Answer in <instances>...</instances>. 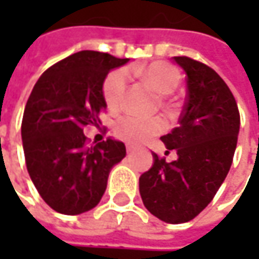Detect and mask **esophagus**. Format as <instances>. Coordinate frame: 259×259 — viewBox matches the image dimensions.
<instances>
[{
  "instance_id": "1",
  "label": "esophagus",
  "mask_w": 259,
  "mask_h": 259,
  "mask_svg": "<svg viewBox=\"0 0 259 259\" xmlns=\"http://www.w3.org/2000/svg\"><path fill=\"white\" fill-rule=\"evenodd\" d=\"M135 148L133 147V145H126V153H133Z\"/></svg>"
}]
</instances>
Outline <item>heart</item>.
<instances>
[{
  "mask_svg": "<svg viewBox=\"0 0 259 259\" xmlns=\"http://www.w3.org/2000/svg\"><path fill=\"white\" fill-rule=\"evenodd\" d=\"M137 73L161 95L171 94L182 80L179 70L165 62H154L144 69H140ZM126 83L128 73L124 69L112 70L105 77L102 94L105 104L109 109L116 111L121 106L126 91ZM164 128V122L160 118H137L133 115H125L115 121L114 135L121 141L138 144L154 135L161 134Z\"/></svg>",
  "mask_w": 259,
  "mask_h": 259,
  "instance_id": "heart-1",
  "label": "heart"
}]
</instances>
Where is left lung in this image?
Wrapping results in <instances>:
<instances>
[{"mask_svg": "<svg viewBox=\"0 0 259 259\" xmlns=\"http://www.w3.org/2000/svg\"><path fill=\"white\" fill-rule=\"evenodd\" d=\"M186 72L187 96L179 126L161 141L177 158L153 153L154 164L140 177L143 203L160 221L184 224L212 202L231 168L239 134V111L231 89L212 67L174 57Z\"/></svg>", "mask_w": 259, "mask_h": 259, "instance_id": "left-lung-1", "label": "left lung"}]
</instances>
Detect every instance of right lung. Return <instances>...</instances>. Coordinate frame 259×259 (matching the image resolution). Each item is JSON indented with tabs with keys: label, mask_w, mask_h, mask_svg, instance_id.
Masks as SVG:
<instances>
[{
	"label": "right lung",
	"mask_w": 259,
	"mask_h": 259,
	"mask_svg": "<svg viewBox=\"0 0 259 259\" xmlns=\"http://www.w3.org/2000/svg\"><path fill=\"white\" fill-rule=\"evenodd\" d=\"M126 62L82 50L49 67L30 94L21 122L25 164L37 192L59 213L94 209L111 168L126 154L121 141L89 145L83 134L86 125H99L106 108L105 77Z\"/></svg>",
	"instance_id": "add662e5"
}]
</instances>
